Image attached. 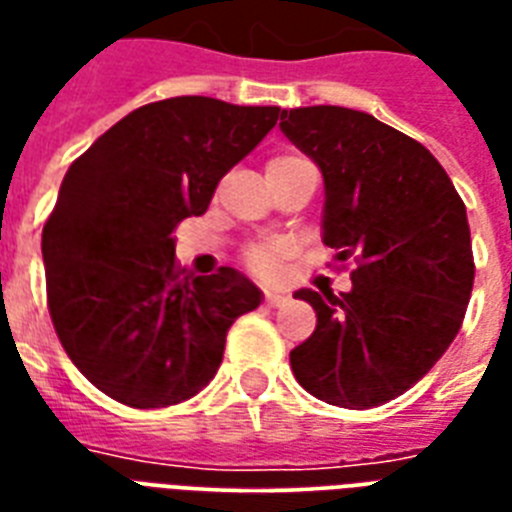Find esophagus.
I'll use <instances>...</instances> for the list:
<instances>
[{"label": "esophagus", "mask_w": 512, "mask_h": 512, "mask_svg": "<svg viewBox=\"0 0 512 512\" xmlns=\"http://www.w3.org/2000/svg\"><path fill=\"white\" fill-rule=\"evenodd\" d=\"M265 300L271 305H276V308H281V305H287L292 297H289L287 292H265Z\"/></svg>", "instance_id": "1"}]
</instances>
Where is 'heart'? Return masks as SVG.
<instances>
[{"label":"heart","instance_id":"1","mask_svg":"<svg viewBox=\"0 0 512 512\" xmlns=\"http://www.w3.org/2000/svg\"><path fill=\"white\" fill-rule=\"evenodd\" d=\"M297 159H303V156H295V154L273 156L271 162H268V170L287 167V164L297 162ZM241 260H244V265H247L249 271L255 273L257 279L276 281L281 273H284V265H287L289 260V247L287 244H281V241H260V244H252V247L244 249Z\"/></svg>","mask_w":512,"mask_h":512}]
</instances>
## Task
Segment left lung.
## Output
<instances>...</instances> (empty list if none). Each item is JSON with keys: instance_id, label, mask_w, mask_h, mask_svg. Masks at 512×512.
<instances>
[{"instance_id": "8db88e82", "label": "left lung", "mask_w": 512, "mask_h": 512, "mask_svg": "<svg viewBox=\"0 0 512 512\" xmlns=\"http://www.w3.org/2000/svg\"><path fill=\"white\" fill-rule=\"evenodd\" d=\"M281 130L324 172V244L353 289H300L313 335L289 353L311 396L388 404L433 369L468 311L476 263L465 201L428 148L364 111H281Z\"/></svg>"}]
</instances>
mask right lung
I'll return each instance as SVG.
<instances>
[{
	"label": "right lung",
	"mask_w": 512,
	"mask_h": 512,
	"mask_svg": "<svg viewBox=\"0 0 512 512\" xmlns=\"http://www.w3.org/2000/svg\"><path fill=\"white\" fill-rule=\"evenodd\" d=\"M279 106L183 95L140 106L68 167L44 220L47 308L60 345L98 390L132 409L196 396L225 335L260 305L233 268L193 279L172 233L279 122Z\"/></svg>",
	"instance_id": "right-lung-1"
}]
</instances>
